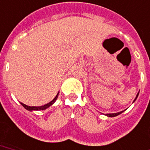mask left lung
<instances>
[{
  "label": "left lung",
  "mask_w": 150,
  "mask_h": 150,
  "mask_svg": "<svg viewBox=\"0 0 150 150\" xmlns=\"http://www.w3.org/2000/svg\"><path fill=\"white\" fill-rule=\"evenodd\" d=\"M139 93L137 94V96H136L135 99H134V101H135V100L137 99V98H138V96H139ZM123 111H122V112H117V113H112V114H106V116H109V117H114V116H118V115H120V114H121V113L123 112Z\"/></svg>",
  "instance_id": "left-lung-1"
}]
</instances>
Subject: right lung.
I'll return each mask as SVG.
<instances>
[{"instance_id":"1","label":"right lung","mask_w":150,"mask_h":150,"mask_svg":"<svg viewBox=\"0 0 150 150\" xmlns=\"http://www.w3.org/2000/svg\"><path fill=\"white\" fill-rule=\"evenodd\" d=\"M58 93H57V95L55 97V98L53 99V100H52V101H50V103H48V104H46V105H42V106H38V107H35V106H28V105H24V104H23V103H20L26 109H27V110L29 111H33V110H44V109H45V108H49L50 105H52V104L56 101V100L57 99V98H58Z\"/></svg>"}]
</instances>
